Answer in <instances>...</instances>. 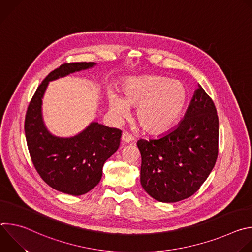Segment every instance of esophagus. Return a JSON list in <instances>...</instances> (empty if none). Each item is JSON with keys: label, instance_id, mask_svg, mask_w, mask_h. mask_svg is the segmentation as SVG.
Returning <instances> with one entry per match:
<instances>
[{"label": "esophagus", "instance_id": "34e87169", "mask_svg": "<svg viewBox=\"0 0 252 252\" xmlns=\"http://www.w3.org/2000/svg\"><path fill=\"white\" fill-rule=\"evenodd\" d=\"M122 139H123V141H125V142H130V141H132V140L134 139V137H133L129 132L124 131V132H123V135H122Z\"/></svg>", "mask_w": 252, "mask_h": 252}]
</instances>
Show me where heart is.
Masks as SVG:
<instances>
[{
	"label": "heart",
	"mask_w": 252,
	"mask_h": 252,
	"mask_svg": "<svg viewBox=\"0 0 252 252\" xmlns=\"http://www.w3.org/2000/svg\"><path fill=\"white\" fill-rule=\"evenodd\" d=\"M109 94L111 110L123 117L128 106H137L136 120L151 132L169 128L182 115L188 100L186 86L179 81L160 76H145L127 80L122 91Z\"/></svg>",
	"instance_id": "b5f03b06"
}]
</instances>
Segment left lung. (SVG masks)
I'll return each instance as SVG.
<instances>
[{
  "label": "left lung",
  "instance_id": "1",
  "mask_svg": "<svg viewBox=\"0 0 252 252\" xmlns=\"http://www.w3.org/2000/svg\"><path fill=\"white\" fill-rule=\"evenodd\" d=\"M141 156L140 184L153 198L176 202L194 194L219 156V116L198 86L187 114L174 128L136 142Z\"/></svg>",
  "mask_w": 252,
  "mask_h": 252
}]
</instances>
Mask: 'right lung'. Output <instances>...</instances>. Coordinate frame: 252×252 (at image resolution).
<instances>
[{
    "instance_id": "add662e5",
    "label": "right lung",
    "mask_w": 252,
    "mask_h": 252,
    "mask_svg": "<svg viewBox=\"0 0 252 252\" xmlns=\"http://www.w3.org/2000/svg\"><path fill=\"white\" fill-rule=\"evenodd\" d=\"M93 62L64 63L46 77L34 92L26 113L25 133L32 164L56 190L82 195L100 181L106 159L120 147L122 130L92 123L73 137L51 134L42 119V98L49 82L92 67Z\"/></svg>"
}]
</instances>
